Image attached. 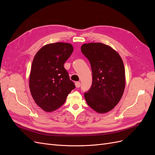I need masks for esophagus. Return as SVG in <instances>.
<instances>
[{
	"label": "esophagus",
	"instance_id": "34e87169",
	"mask_svg": "<svg viewBox=\"0 0 155 155\" xmlns=\"http://www.w3.org/2000/svg\"><path fill=\"white\" fill-rule=\"evenodd\" d=\"M75 85H76V88L80 87V86H81L80 82H76V83H75Z\"/></svg>",
	"mask_w": 155,
	"mask_h": 155
}]
</instances>
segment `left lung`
I'll list each match as a JSON object with an SVG mask.
<instances>
[{"label": "left lung", "mask_w": 155, "mask_h": 155, "mask_svg": "<svg viewBox=\"0 0 155 155\" xmlns=\"http://www.w3.org/2000/svg\"><path fill=\"white\" fill-rule=\"evenodd\" d=\"M81 50L91 63L92 74V86L84 94L85 100L97 113H106L114 109L123 96V60L110 46L101 43L83 44Z\"/></svg>", "instance_id": "8db88e82"}]
</instances>
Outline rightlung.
<instances>
[{
    "instance_id": "right-lung-1",
    "label": "right lung",
    "mask_w": 155,
    "mask_h": 155,
    "mask_svg": "<svg viewBox=\"0 0 155 155\" xmlns=\"http://www.w3.org/2000/svg\"><path fill=\"white\" fill-rule=\"evenodd\" d=\"M66 43L46 45L35 54L30 74L29 87L37 105L46 112L58 109L75 88L64 63L73 52Z\"/></svg>"
}]
</instances>
